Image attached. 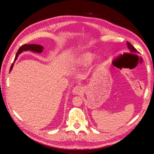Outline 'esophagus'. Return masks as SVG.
I'll return each mask as SVG.
<instances>
[{"label": "esophagus", "instance_id": "1", "mask_svg": "<svg viewBox=\"0 0 154 154\" xmlns=\"http://www.w3.org/2000/svg\"><path fill=\"white\" fill-rule=\"evenodd\" d=\"M83 87L82 86L78 85L74 88V89L72 91V93L75 95H81L83 93Z\"/></svg>", "mask_w": 154, "mask_h": 154}]
</instances>
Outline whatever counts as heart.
I'll list each match as a JSON object with an SVG mask.
<instances>
[{
  "instance_id": "1",
  "label": "heart",
  "mask_w": 154,
  "mask_h": 154,
  "mask_svg": "<svg viewBox=\"0 0 154 154\" xmlns=\"http://www.w3.org/2000/svg\"><path fill=\"white\" fill-rule=\"evenodd\" d=\"M93 54L91 53H85L82 54L79 59V63L83 66H87V65L90 64L93 60Z\"/></svg>"
}]
</instances>
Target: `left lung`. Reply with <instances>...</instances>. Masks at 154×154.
<instances>
[{
  "label": "left lung",
  "mask_w": 154,
  "mask_h": 154,
  "mask_svg": "<svg viewBox=\"0 0 154 154\" xmlns=\"http://www.w3.org/2000/svg\"><path fill=\"white\" fill-rule=\"evenodd\" d=\"M127 45H128V48L129 49L130 53H138L137 49L135 48L132 44H130L128 42H127Z\"/></svg>",
  "instance_id": "8db88e82"
}]
</instances>
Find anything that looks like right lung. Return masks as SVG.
I'll list each match as a JSON object with an SVG mask.
<instances>
[{
  "mask_svg": "<svg viewBox=\"0 0 154 154\" xmlns=\"http://www.w3.org/2000/svg\"><path fill=\"white\" fill-rule=\"evenodd\" d=\"M43 47L40 45H37V44H24L22 45L21 47L18 49V51L17 52L16 56H15V58L14 60V61H15L17 60L18 54H20L23 51H33L35 53H41L42 51ZM13 66V64L11 65V66L10 67V71L12 69Z\"/></svg>",
  "mask_w": 154,
  "mask_h": 154,
  "instance_id": "add662e5",
  "label": "right lung"
}]
</instances>
